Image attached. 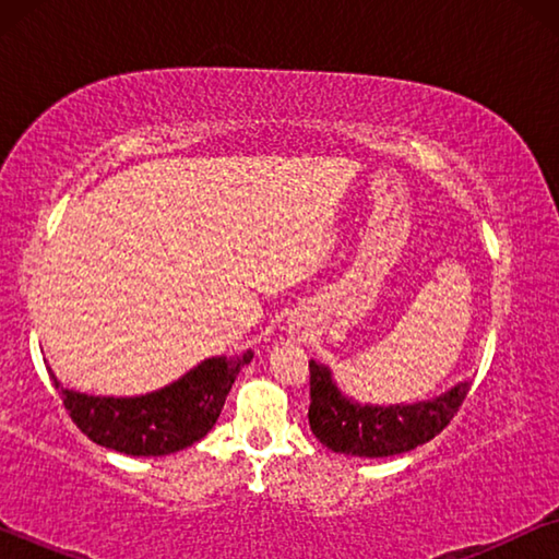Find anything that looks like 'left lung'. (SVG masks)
Returning <instances> with one entry per match:
<instances>
[{"mask_svg": "<svg viewBox=\"0 0 559 559\" xmlns=\"http://www.w3.org/2000/svg\"><path fill=\"white\" fill-rule=\"evenodd\" d=\"M471 390L461 382L429 402L359 406L337 390L325 365L310 359L308 421L320 443L345 456L382 459L406 453L449 427Z\"/></svg>", "mask_w": 559, "mask_h": 559, "instance_id": "obj_1", "label": "left lung"}]
</instances>
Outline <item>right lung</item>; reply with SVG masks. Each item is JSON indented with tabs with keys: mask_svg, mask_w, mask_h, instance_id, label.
I'll return each instance as SVG.
<instances>
[{
	"mask_svg": "<svg viewBox=\"0 0 559 559\" xmlns=\"http://www.w3.org/2000/svg\"><path fill=\"white\" fill-rule=\"evenodd\" d=\"M251 357V349L239 357H210L182 380L143 396H91L63 390L53 374L51 380L75 427L98 447L128 456H167L212 431L236 374Z\"/></svg>",
	"mask_w": 559,
	"mask_h": 559,
	"instance_id": "1",
	"label": "right lung"
}]
</instances>
